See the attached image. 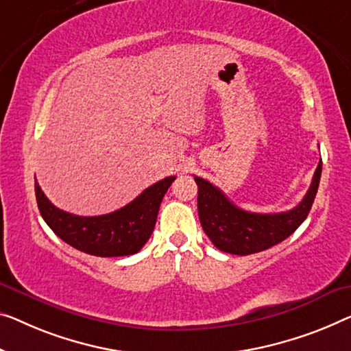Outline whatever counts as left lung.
Instances as JSON below:
<instances>
[{"mask_svg":"<svg viewBox=\"0 0 351 351\" xmlns=\"http://www.w3.org/2000/svg\"><path fill=\"white\" fill-rule=\"evenodd\" d=\"M322 176V159L309 191L300 205L274 214L249 213L233 205L221 189L195 176L198 186V217L211 243L233 255H249L266 250L289 238L306 221L315 200Z\"/></svg>","mask_w":351,"mask_h":351,"instance_id":"8db88e82","label":"left lung"}]
</instances>
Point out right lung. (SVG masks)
<instances>
[{"instance_id":"1","label":"right lung","mask_w":351,"mask_h":351,"mask_svg":"<svg viewBox=\"0 0 351 351\" xmlns=\"http://www.w3.org/2000/svg\"><path fill=\"white\" fill-rule=\"evenodd\" d=\"M173 181L175 176L164 178L118 211L91 217L75 216L51 205L36 180L34 191L40 216L62 241L96 257H123L137 254L148 241L162 198Z\"/></svg>"}]
</instances>
